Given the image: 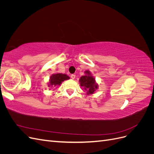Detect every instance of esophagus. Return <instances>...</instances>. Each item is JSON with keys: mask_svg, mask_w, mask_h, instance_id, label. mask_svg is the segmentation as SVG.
Listing matches in <instances>:
<instances>
[{"mask_svg": "<svg viewBox=\"0 0 154 154\" xmlns=\"http://www.w3.org/2000/svg\"><path fill=\"white\" fill-rule=\"evenodd\" d=\"M75 77H76V76L74 75V74H72V75L71 76V78L72 79V80H74V79H75Z\"/></svg>", "mask_w": 154, "mask_h": 154, "instance_id": "esophagus-1", "label": "esophagus"}]
</instances>
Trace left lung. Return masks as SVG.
Wrapping results in <instances>:
<instances>
[{
	"label": "left lung",
	"mask_w": 154,
	"mask_h": 154,
	"mask_svg": "<svg viewBox=\"0 0 154 154\" xmlns=\"http://www.w3.org/2000/svg\"><path fill=\"white\" fill-rule=\"evenodd\" d=\"M84 73L85 75L82 76L79 80L80 85L87 91V95L93 94L98 88V84L96 83L95 78L92 76L90 71L87 70Z\"/></svg>",
	"instance_id": "8db88e82"
}]
</instances>
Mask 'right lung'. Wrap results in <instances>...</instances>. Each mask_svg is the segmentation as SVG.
Masks as SVG:
<instances>
[{
    "label": "right lung",
    "mask_w": 154,
    "mask_h": 154,
    "mask_svg": "<svg viewBox=\"0 0 154 154\" xmlns=\"http://www.w3.org/2000/svg\"><path fill=\"white\" fill-rule=\"evenodd\" d=\"M69 78L70 77L68 76L66 74H62V73L53 74L52 75L50 76L49 81V83H48V85L49 87L53 88L54 87L60 85L63 81L69 80Z\"/></svg>",
    "instance_id": "obj_1"
}]
</instances>
